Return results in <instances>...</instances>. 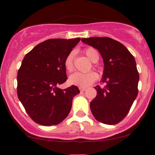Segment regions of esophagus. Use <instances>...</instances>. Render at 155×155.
Returning <instances> with one entry per match:
<instances>
[{
    "label": "esophagus",
    "instance_id": "1",
    "mask_svg": "<svg viewBox=\"0 0 155 155\" xmlns=\"http://www.w3.org/2000/svg\"><path fill=\"white\" fill-rule=\"evenodd\" d=\"M85 90H86V88H85V87H79V90L81 92L85 91Z\"/></svg>",
    "mask_w": 155,
    "mask_h": 155
}]
</instances>
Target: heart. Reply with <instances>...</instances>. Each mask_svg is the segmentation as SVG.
Returning a JSON list of instances; mask_svg holds the SVG:
<instances>
[{"mask_svg":"<svg viewBox=\"0 0 155 155\" xmlns=\"http://www.w3.org/2000/svg\"><path fill=\"white\" fill-rule=\"evenodd\" d=\"M85 54L93 63L97 62L99 59V55L97 51L93 48H87L84 50ZM74 52L71 51L67 55L64 61V66L67 71L71 72L74 69ZM98 78V75L95 71H89L87 73L76 72L69 76L68 82L71 85L86 87L95 81Z\"/></svg>","mask_w":155,"mask_h":155,"instance_id":"heart-1","label":"heart"}]
</instances>
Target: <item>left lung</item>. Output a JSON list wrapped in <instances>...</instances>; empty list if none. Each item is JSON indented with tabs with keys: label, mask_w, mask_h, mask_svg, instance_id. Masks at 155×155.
Masks as SVG:
<instances>
[{
	"label": "left lung",
	"mask_w": 155,
	"mask_h": 155,
	"mask_svg": "<svg viewBox=\"0 0 155 155\" xmlns=\"http://www.w3.org/2000/svg\"><path fill=\"white\" fill-rule=\"evenodd\" d=\"M97 49L104 63L97 95L90 104L94 117L106 124L119 123L127 114L138 95L139 74L134 57L122 44L108 37L81 38Z\"/></svg>",
	"instance_id": "8db88e82"
}]
</instances>
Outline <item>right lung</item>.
Listing matches in <instances>:
<instances>
[{
    "mask_svg": "<svg viewBox=\"0 0 155 155\" xmlns=\"http://www.w3.org/2000/svg\"><path fill=\"white\" fill-rule=\"evenodd\" d=\"M79 41V38L49 39L25 56L17 74V95L36 123L58 124L71 109L79 88L72 85L62 90L58 86L66 81L64 61Z\"/></svg>",
    "mask_w": 155,
    "mask_h": 155,
    "instance_id": "right-lung-1",
    "label": "right lung"
}]
</instances>
